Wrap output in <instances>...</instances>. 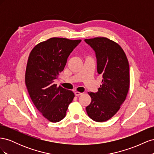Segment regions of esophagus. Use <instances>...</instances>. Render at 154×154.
Instances as JSON below:
<instances>
[{
    "instance_id": "1",
    "label": "esophagus",
    "mask_w": 154,
    "mask_h": 154,
    "mask_svg": "<svg viewBox=\"0 0 154 154\" xmlns=\"http://www.w3.org/2000/svg\"><path fill=\"white\" fill-rule=\"evenodd\" d=\"M74 94H75L76 96H78L82 95V93L80 92H74Z\"/></svg>"
}]
</instances>
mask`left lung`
Here are the masks:
<instances>
[{"mask_svg": "<svg viewBox=\"0 0 154 154\" xmlns=\"http://www.w3.org/2000/svg\"><path fill=\"white\" fill-rule=\"evenodd\" d=\"M94 50L97 72L103 76L97 92H88L91 103L86 107L88 116L96 122L110 119L126 99L130 85L129 64L123 49L104 37L85 39Z\"/></svg>", "mask_w": 154, "mask_h": 154, "instance_id": "obj_1", "label": "left lung"}]
</instances>
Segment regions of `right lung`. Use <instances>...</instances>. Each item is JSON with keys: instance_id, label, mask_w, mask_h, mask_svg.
<instances>
[{"instance_id": "1", "label": "right lung", "mask_w": 154, "mask_h": 154, "mask_svg": "<svg viewBox=\"0 0 154 154\" xmlns=\"http://www.w3.org/2000/svg\"><path fill=\"white\" fill-rule=\"evenodd\" d=\"M63 38H51L32 49L27 63L25 81L32 101L44 117L58 122L66 116L74 94L54 84L69 56L81 42Z\"/></svg>"}]
</instances>
